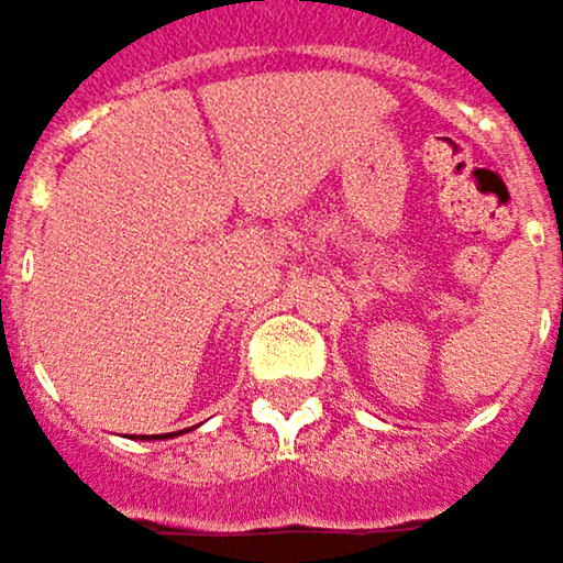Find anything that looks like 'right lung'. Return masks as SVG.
Segmentation results:
<instances>
[{"label":"right lung","mask_w":563,"mask_h":563,"mask_svg":"<svg viewBox=\"0 0 563 563\" xmlns=\"http://www.w3.org/2000/svg\"><path fill=\"white\" fill-rule=\"evenodd\" d=\"M143 440H146V437H143Z\"/></svg>","instance_id":"add662e5"}]
</instances>
